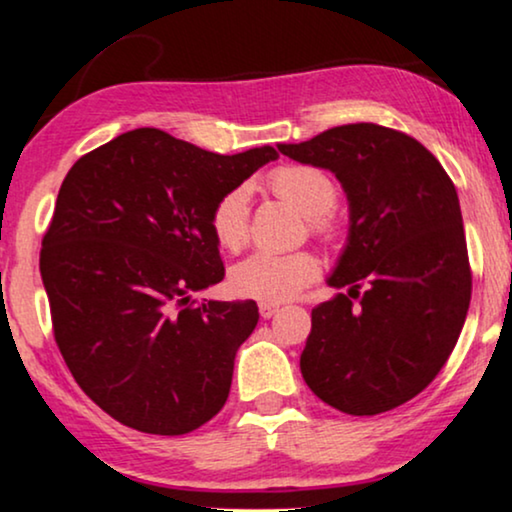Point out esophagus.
<instances>
[{
  "label": "esophagus",
  "mask_w": 512,
  "mask_h": 512,
  "mask_svg": "<svg viewBox=\"0 0 512 512\" xmlns=\"http://www.w3.org/2000/svg\"><path fill=\"white\" fill-rule=\"evenodd\" d=\"M280 311V304H268V301H263V304H258V313H261L263 320L273 318V315Z\"/></svg>",
  "instance_id": "esophagus-1"
}]
</instances>
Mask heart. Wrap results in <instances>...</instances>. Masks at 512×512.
Instances as JSON below:
<instances>
[{"label":"heart","instance_id":"heart-1","mask_svg":"<svg viewBox=\"0 0 512 512\" xmlns=\"http://www.w3.org/2000/svg\"><path fill=\"white\" fill-rule=\"evenodd\" d=\"M268 187L275 197L287 201L301 216H306L308 230L323 242L339 235V223L332 206L337 204V180L315 166H280L270 170ZM211 232L225 251H239L249 242V197L237 187L223 194L211 211ZM320 275V261L311 251L292 254H268L258 251L230 270V287L244 299L280 301L292 299Z\"/></svg>","mask_w":512,"mask_h":512}]
</instances>
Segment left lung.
Instances as JSON below:
<instances>
[{"label": "left lung", "mask_w": 512, "mask_h": 512, "mask_svg": "<svg viewBox=\"0 0 512 512\" xmlns=\"http://www.w3.org/2000/svg\"><path fill=\"white\" fill-rule=\"evenodd\" d=\"M277 149L332 170L349 199V237L327 277L349 294L313 308L301 375L342 413L401 406L449 361L470 308L456 187L432 151L375 123L339 125Z\"/></svg>", "instance_id": "1"}]
</instances>
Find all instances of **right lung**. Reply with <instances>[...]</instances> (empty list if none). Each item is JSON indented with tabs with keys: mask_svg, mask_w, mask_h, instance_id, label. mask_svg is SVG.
Instances as JSON below:
<instances>
[{
	"mask_svg": "<svg viewBox=\"0 0 512 512\" xmlns=\"http://www.w3.org/2000/svg\"><path fill=\"white\" fill-rule=\"evenodd\" d=\"M275 159L273 147L223 156L137 128L68 170L40 273L63 361L113 420L175 437L225 406L258 306L188 301L225 277L216 201Z\"/></svg>",
	"mask_w": 512,
	"mask_h": 512,
	"instance_id": "add662e5",
	"label": "right lung"
}]
</instances>
